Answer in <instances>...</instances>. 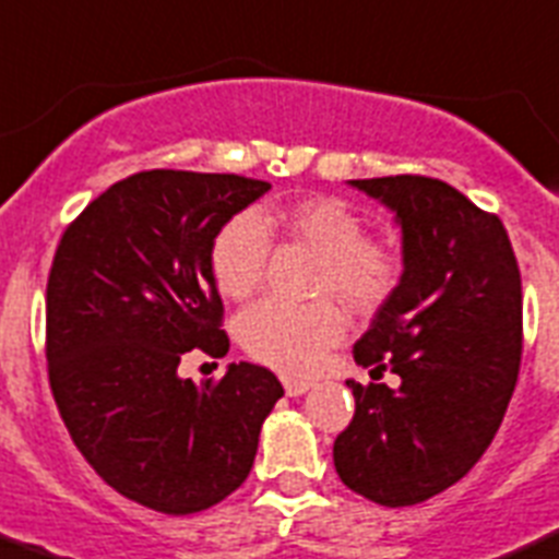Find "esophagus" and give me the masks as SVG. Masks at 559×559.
I'll return each mask as SVG.
<instances>
[{
  "mask_svg": "<svg viewBox=\"0 0 559 559\" xmlns=\"http://www.w3.org/2000/svg\"><path fill=\"white\" fill-rule=\"evenodd\" d=\"M311 380H297V378H284V389L289 397H300V394H306V391L311 389Z\"/></svg>",
  "mask_w": 559,
  "mask_h": 559,
  "instance_id": "1",
  "label": "esophagus"
}]
</instances>
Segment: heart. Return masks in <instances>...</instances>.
Listing matches in <instances>:
<instances>
[{"mask_svg": "<svg viewBox=\"0 0 559 559\" xmlns=\"http://www.w3.org/2000/svg\"><path fill=\"white\" fill-rule=\"evenodd\" d=\"M270 239H292L320 253L317 292H333L358 311H372L397 286V250L367 239V223L338 198L314 195L284 206H259L237 215L215 234L209 267L217 289L245 300L259 289L270 259ZM239 342L259 361L286 374H306L344 336L342 309L333 300L306 306L262 300L239 317Z\"/></svg>", "mask_w": 559, "mask_h": 559, "instance_id": "heart-1", "label": "heart"}]
</instances>
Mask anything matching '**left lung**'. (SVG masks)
<instances>
[{"instance_id":"8db88e82","label":"left lung","mask_w":559,"mask_h":559,"mask_svg":"<svg viewBox=\"0 0 559 559\" xmlns=\"http://www.w3.org/2000/svg\"><path fill=\"white\" fill-rule=\"evenodd\" d=\"M350 185L403 228L400 284L353 347L361 367L397 374L400 389L347 380L356 416L333 463L350 491L408 508L466 477L502 425L521 367V273L502 221L447 181Z\"/></svg>"}]
</instances>
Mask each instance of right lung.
Instances as JSON below:
<instances>
[{
  "label": "right lung",
  "mask_w": 559,
  "mask_h": 559,
  "mask_svg": "<svg viewBox=\"0 0 559 559\" xmlns=\"http://www.w3.org/2000/svg\"><path fill=\"white\" fill-rule=\"evenodd\" d=\"M267 181L143 170L91 201L62 234L46 284V361L76 450L115 491L187 515L223 502L253 466L284 397L255 364L192 383L190 350L228 353L209 250Z\"/></svg>",
  "instance_id": "obj_1"
}]
</instances>
